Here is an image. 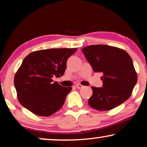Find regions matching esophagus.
<instances>
[{
    "mask_svg": "<svg viewBox=\"0 0 147 147\" xmlns=\"http://www.w3.org/2000/svg\"><path fill=\"white\" fill-rule=\"evenodd\" d=\"M76 88H78V89H82V88H84V86L80 85V84H77V85H76Z\"/></svg>",
    "mask_w": 147,
    "mask_h": 147,
    "instance_id": "34e87169",
    "label": "esophagus"
}]
</instances>
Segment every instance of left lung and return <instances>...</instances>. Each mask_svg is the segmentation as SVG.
Instances as JSON below:
<instances>
[{"label": "left lung", "instance_id": "left-lung-1", "mask_svg": "<svg viewBox=\"0 0 147 147\" xmlns=\"http://www.w3.org/2000/svg\"><path fill=\"white\" fill-rule=\"evenodd\" d=\"M94 71L102 72V88L92 87L88 104L98 110L117 107L130 98L137 82L130 56L123 49L106 45H90L82 49Z\"/></svg>", "mask_w": 147, "mask_h": 147}]
</instances>
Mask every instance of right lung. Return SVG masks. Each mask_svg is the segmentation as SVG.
<instances>
[{
  "label": "right lung",
  "instance_id": "1",
  "mask_svg": "<svg viewBox=\"0 0 147 147\" xmlns=\"http://www.w3.org/2000/svg\"><path fill=\"white\" fill-rule=\"evenodd\" d=\"M78 49H49L32 52L23 59L14 79L18 100L36 115L49 116L63 105L71 87L53 82L65 73L66 61Z\"/></svg>",
  "mask_w": 147,
  "mask_h": 147
}]
</instances>
